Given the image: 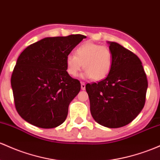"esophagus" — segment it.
Instances as JSON below:
<instances>
[{"mask_svg": "<svg viewBox=\"0 0 160 160\" xmlns=\"http://www.w3.org/2000/svg\"><path fill=\"white\" fill-rule=\"evenodd\" d=\"M81 89H83V90L86 89V84L85 83H83V82H81Z\"/></svg>", "mask_w": 160, "mask_h": 160, "instance_id": "34e87169", "label": "esophagus"}]
</instances>
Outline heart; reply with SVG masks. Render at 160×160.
<instances>
[{"mask_svg":"<svg viewBox=\"0 0 160 160\" xmlns=\"http://www.w3.org/2000/svg\"><path fill=\"white\" fill-rule=\"evenodd\" d=\"M75 54L66 57L67 72L71 76H77L82 67L85 70L83 77L96 81L109 74L113 65V54L108 46L87 42L80 45Z\"/></svg>","mask_w":160,"mask_h":160,"instance_id":"obj_1","label":"heart"}]
</instances>
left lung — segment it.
<instances>
[{"instance_id":"8db88e82","label":"left lung","mask_w":160,"mask_h":160,"mask_svg":"<svg viewBox=\"0 0 160 160\" xmlns=\"http://www.w3.org/2000/svg\"><path fill=\"white\" fill-rule=\"evenodd\" d=\"M108 43L113 54L111 71L104 80L87 83L86 90L94 120L104 127L118 128L131 123L143 109L148 83L136 54L118 43Z\"/></svg>"}]
</instances>
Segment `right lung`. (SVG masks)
I'll return each mask as SVG.
<instances>
[{
	"label": "right lung",
	"instance_id": "1",
	"mask_svg": "<svg viewBox=\"0 0 160 160\" xmlns=\"http://www.w3.org/2000/svg\"><path fill=\"white\" fill-rule=\"evenodd\" d=\"M83 35L47 37L28 46L19 56L11 76L16 109L22 118L41 128L65 121L68 106L80 83L67 72L66 57Z\"/></svg>",
	"mask_w": 160,
	"mask_h": 160
}]
</instances>
